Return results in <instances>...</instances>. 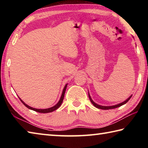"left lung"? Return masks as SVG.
<instances>
[{"mask_svg":"<svg viewBox=\"0 0 148 148\" xmlns=\"http://www.w3.org/2000/svg\"><path fill=\"white\" fill-rule=\"evenodd\" d=\"M88 95H89V97L90 101L91 102V103H92V104H93L95 107L97 108L102 109V110H109V109H114V108H118V107H119V106H122V105H123V104H126L127 102L129 101V99H131V97H132V96H131V97H129V98L127 99L125 101L123 102H121V103H120V104H116V105H115V106H101V105H99V104H97L95 103V102H94L93 101H92V100L91 99V97H90L89 94H88Z\"/></svg>","mask_w":148,"mask_h":148,"instance_id":"obj_1","label":"left lung"}]
</instances>
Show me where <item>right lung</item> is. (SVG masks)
<instances>
[{
  "instance_id": "add662e5",
  "label": "right lung",
  "mask_w": 148,
  "mask_h": 148,
  "mask_svg": "<svg viewBox=\"0 0 148 148\" xmlns=\"http://www.w3.org/2000/svg\"><path fill=\"white\" fill-rule=\"evenodd\" d=\"M66 87H67V84L64 87L63 91H62L61 97V99H60L59 101L58 102V103H57L56 105H55L54 106L51 107V108H47V109H36V108H32L31 106H28V105H27V104H26L20 98H19V99H20V101H21L22 103H23L27 108H28L29 109H31L32 110H34V111H35V112H39V113H49V112H51L54 111V110H57V108H59L60 106H61L62 101H63V99H64V93H65V91H66Z\"/></svg>"
}]
</instances>
